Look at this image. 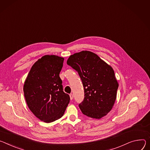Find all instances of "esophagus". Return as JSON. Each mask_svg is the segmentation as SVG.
<instances>
[{
	"mask_svg": "<svg viewBox=\"0 0 150 150\" xmlns=\"http://www.w3.org/2000/svg\"><path fill=\"white\" fill-rule=\"evenodd\" d=\"M70 99H71V100H72V99H73V97H74V96H73V94L71 93V94L70 95Z\"/></svg>",
	"mask_w": 150,
	"mask_h": 150,
	"instance_id": "obj_1",
	"label": "esophagus"
}]
</instances>
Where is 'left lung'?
<instances>
[{
    "mask_svg": "<svg viewBox=\"0 0 150 150\" xmlns=\"http://www.w3.org/2000/svg\"><path fill=\"white\" fill-rule=\"evenodd\" d=\"M67 64L76 70L84 87L85 98L79 105L82 113L101 119L112 109L119 87L110 65L88 51L71 55Z\"/></svg>",
    "mask_w": 150,
    "mask_h": 150,
    "instance_id": "1",
    "label": "left lung"
}]
</instances>
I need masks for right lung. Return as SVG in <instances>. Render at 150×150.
Masks as SVG:
<instances>
[{
  "mask_svg": "<svg viewBox=\"0 0 150 150\" xmlns=\"http://www.w3.org/2000/svg\"><path fill=\"white\" fill-rule=\"evenodd\" d=\"M64 60L56 55L42 57L33 64L24 82V93L29 109L45 123L60 119L70 102L59 77Z\"/></svg>",
  "mask_w": 150,
  "mask_h": 150,
  "instance_id": "add662e5",
  "label": "right lung"
}]
</instances>
